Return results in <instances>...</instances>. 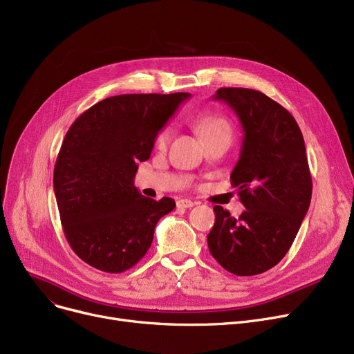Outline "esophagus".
Wrapping results in <instances>:
<instances>
[{
  "label": "esophagus",
  "mask_w": 354,
  "mask_h": 354,
  "mask_svg": "<svg viewBox=\"0 0 354 354\" xmlns=\"http://www.w3.org/2000/svg\"><path fill=\"white\" fill-rule=\"evenodd\" d=\"M195 205V202H192L191 199H179L176 202V207L178 208H183V209H188V208H192Z\"/></svg>",
  "instance_id": "1"
}]
</instances>
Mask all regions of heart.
Listing matches in <instances>:
<instances>
[{"label":"heart","instance_id":"heart-1","mask_svg":"<svg viewBox=\"0 0 354 354\" xmlns=\"http://www.w3.org/2000/svg\"><path fill=\"white\" fill-rule=\"evenodd\" d=\"M196 129L202 140L214 136H230L232 133V126L230 120L221 115H205L196 120ZM171 139V127L165 126L156 136V146L165 147Z\"/></svg>","mask_w":354,"mask_h":354}]
</instances>
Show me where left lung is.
I'll list each match as a JSON object with an SVG mask.
<instances>
[{
    "instance_id": "obj_1",
    "label": "left lung",
    "mask_w": 354,
    "mask_h": 354,
    "mask_svg": "<svg viewBox=\"0 0 354 354\" xmlns=\"http://www.w3.org/2000/svg\"><path fill=\"white\" fill-rule=\"evenodd\" d=\"M214 99L225 102L244 129L231 185L245 211L234 218L214 207L208 247L222 268L257 275L281 261L308 211L313 182L306 145L290 111L261 91L221 87Z\"/></svg>"
}]
</instances>
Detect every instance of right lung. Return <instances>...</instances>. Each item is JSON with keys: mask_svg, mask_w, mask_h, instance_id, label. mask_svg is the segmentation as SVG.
I'll return each instance as SVG.
<instances>
[{"mask_svg": "<svg viewBox=\"0 0 354 354\" xmlns=\"http://www.w3.org/2000/svg\"><path fill=\"white\" fill-rule=\"evenodd\" d=\"M188 97H107L67 130L54 166V194L67 243L88 266L110 274L132 268L151 248L158 221L175 208L172 198L140 195L133 180L158 132Z\"/></svg>", "mask_w": 354, "mask_h": 354, "instance_id": "right-lung-1", "label": "right lung"}]
</instances>
